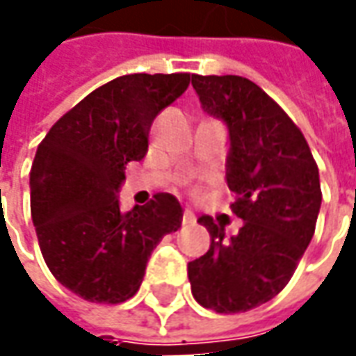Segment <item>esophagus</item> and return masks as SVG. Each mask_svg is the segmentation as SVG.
Returning <instances> with one entry per match:
<instances>
[{"label":"esophagus","instance_id":"34e87169","mask_svg":"<svg viewBox=\"0 0 356 356\" xmlns=\"http://www.w3.org/2000/svg\"><path fill=\"white\" fill-rule=\"evenodd\" d=\"M195 220H197V218H195V215H193L191 211H185V213H183V225H185V227L195 225Z\"/></svg>","mask_w":356,"mask_h":356}]
</instances>
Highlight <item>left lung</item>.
<instances>
[{
    "label": "left lung",
    "instance_id": "obj_1",
    "mask_svg": "<svg viewBox=\"0 0 356 356\" xmlns=\"http://www.w3.org/2000/svg\"><path fill=\"white\" fill-rule=\"evenodd\" d=\"M207 114L228 126V189L244 220L236 236L213 216L199 222L211 248L187 266L193 298L216 313H240L288 286L315 232L321 207L319 169L301 129L252 80L193 74Z\"/></svg>",
    "mask_w": 356,
    "mask_h": 356
}]
</instances>
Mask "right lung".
I'll list each match as a JSON object with an SVG mask.
<instances>
[{
    "label": "right lung",
    "mask_w": 356,
    "mask_h": 356,
    "mask_svg": "<svg viewBox=\"0 0 356 356\" xmlns=\"http://www.w3.org/2000/svg\"><path fill=\"white\" fill-rule=\"evenodd\" d=\"M189 72L126 74L96 88L56 122L31 165V218L51 274L92 303L138 293L161 238L181 227L169 193L129 213L118 189L129 161L147 154L155 116L187 90Z\"/></svg>",
    "instance_id": "1"
}]
</instances>
